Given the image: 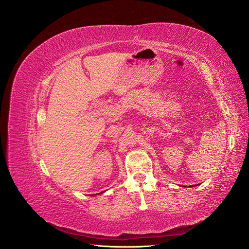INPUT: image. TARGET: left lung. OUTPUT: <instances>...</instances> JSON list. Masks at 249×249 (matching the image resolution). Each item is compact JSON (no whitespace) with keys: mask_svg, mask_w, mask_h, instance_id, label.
Listing matches in <instances>:
<instances>
[{"mask_svg":"<svg viewBox=\"0 0 249 249\" xmlns=\"http://www.w3.org/2000/svg\"><path fill=\"white\" fill-rule=\"evenodd\" d=\"M195 186H197V185H195ZM191 187H194V186H193V185H192V186H191Z\"/></svg>","mask_w":249,"mask_h":249,"instance_id":"obj_1","label":"left lung"}]
</instances>
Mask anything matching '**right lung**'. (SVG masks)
<instances>
[{
    "label": "right lung",
    "mask_w": 249,
    "mask_h": 249,
    "mask_svg": "<svg viewBox=\"0 0 249 249\" xmlns=\"http://www.w3.org/2000/svg\"><path fill=\"white\" fill-rule=\"evenodd\" d=\"M101 193H102V192H101ZM97 194H100V193H97Z\"/></svg>",
    "instance_id": "right-lung-1"
}]
</instances>
